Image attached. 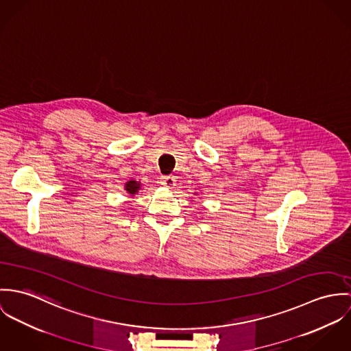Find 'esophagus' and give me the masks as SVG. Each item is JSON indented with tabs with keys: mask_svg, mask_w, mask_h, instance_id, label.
I'll use <instances>...</instances> for the list:
<instances>
[{
	"mask_svg": "<svg viewBox=\"0 0 351 351\" xmlns=\"http://www.w3.org/2000/svg\"><path fill=\"white\" fill-rule=\"evenodd\" d=\"M161 184L167 189H173L176 184V180L173 176H162L161 178Z\"/></svg>",
	"mask_w": 351,
	"mask_h": 351,
	"instance_id": "esophagus-1",
	"label": "esophagus"
}]
</instances>
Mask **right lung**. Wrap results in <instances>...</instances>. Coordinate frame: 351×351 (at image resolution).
<instances>
[{
  "instance_id": "1",
  "label": "right lung",
  "mask_w": 351,
  "mask_h": 351,
  "mask_svg": "<svg viewBox=\"0 0 351 351\" xmlns=\"http://www.w3.org/2000/svg\"><path fill=\"white\" fill-rule=\"evenodd\" d=\"M141 187H143V184H141L140 182H137V180H129V182L125 183V190H126V193L129 195H132V196H134V195L137 194V193L141 190Z\"/></svg>"
}]
</instances>
